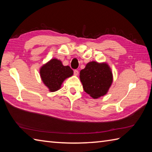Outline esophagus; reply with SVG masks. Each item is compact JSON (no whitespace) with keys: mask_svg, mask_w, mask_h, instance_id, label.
I'll return each instance as SVG.
<instances>
[{"mask_svg":"<svg viewBox=\"0 0 152 152\" xmlns=\"http://www.w3.org/2000/svg\"><path fill=\"white\" fill-rule=\"evenodd\" d=\"M78 74H79L78 70H75L74 71V76H78Z\"/></svg>","mask_w":152,"mask_h":152,"instance_id":"1","label":"esophagus"}]
</instances>
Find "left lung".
<instances>
[{"label":"left lung","mask_w":152,"mask_h":152,"mask_svg":"<svg viewBox=\"0 0 152 152\" xmlns=\"http://www.w3.org/2000/svg\"><path fill=\"white\" fill-rule=\"evenodd\" d=\"M80 79L84 91L96 99L107 94L113 82V74L107 63L91 61L80 70Z\"/></svg>","instance_id":"obj_1"}]
</instances>
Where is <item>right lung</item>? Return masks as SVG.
<instances>
[{
  "label": "right lung",
  "mask_w": 152,
  "mask_h": 152,
  "mask_svg": "<svg viewBox=\"0 0 152 152\" xmlns=\"http://www.w3.org/2000/svg\"><path fill=\"white\" fill-rule=\"evenodd\" d=\"M73 73L69 66H64L61 61L56 58L48 61L40 68V78L50 92L60 89L63 82Z\"/></svg>",
  "instance_id": "right-lung-1"
}]
</instances>
